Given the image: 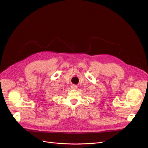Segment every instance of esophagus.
Returning a JSON list of instances; mask_svg holds the SVG:
<instances>
[{
    "mask_svg": "<svg viewBox=\"0 0 148 148\" xmlns=\"http://www.w3.org/2000/svg\"><path fill=\"white\" fill-rule=\"evenodd\" d=\"M71 89H77L78 86L76 85H74V84H72V85L71 86Z\"/></svg>",
    "mask_w": 148,
    "mask_h": 148,
    "instance_id": "esophagus-1",
    "label": "esophagus"
}]
</instances>
